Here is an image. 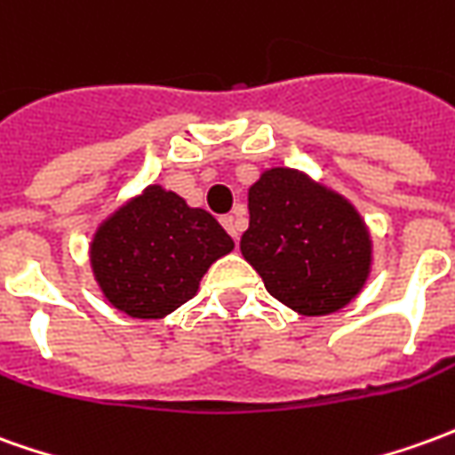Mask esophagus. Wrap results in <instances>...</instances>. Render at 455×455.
<instances>
[{"mask_svg":"<svg viewBox=\"0 0 455 455\" xmlns=\"http://www.w3.org/2000/svg\"><path fill=\"white\" fill-rule=\"evenodd\" d=\"M221 227L227 228L228 234H231V238H238L241 228H243V221L236 217H231V214H227V217H221Z\"/></svg>","mask_w":455,"mask_h":455,"instance_id":"34e87169","label":"esophagus"}]
</instances>
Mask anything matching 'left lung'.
Segmentation results:
<instances>
[{
  "mask_svg": "<svg viewBox=\"0 0 455 455\" xmlns=\"http://www.w3.org/2000/svg\"><path fill=\"white\" fill-rule=\"evenodd\" d=\"M241 253L266 291L298 315H332L362 293L371 236L355 204L293 167L263 170L249 187Z\"/></svg>",
  "mask_w": 455,
  "mask_h": 455,
  "instance_id": "8db88e82",
  "label": "left lung"
}]
</instances>
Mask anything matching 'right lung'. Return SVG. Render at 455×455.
I'll return each mask as SVG.
<instances>
[{"label": "right lung", "instance_id": "right-lung-1", "mask_svg": "<svg viewBox=\"0 0 455 455\" xmlns=\"http://www.w3.org/2000/svg\"><path fill=\"white\" fill-rule=\"evenodd\" d=\"M231 251L234 238L209 212L148 184L98 224L88 259L116 310L160 320L192 300L209 266Z\"/></svg>", "mask_w": 455, "mask_h": 455}]
</instances>
